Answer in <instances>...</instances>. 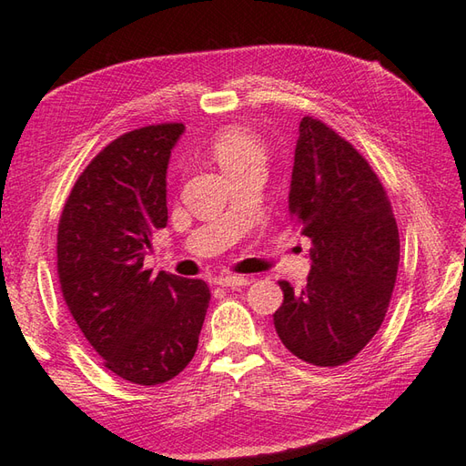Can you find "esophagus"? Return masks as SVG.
I'll use <instances>...</instances> for the list:
<instances>
[{"mask_svg":"<svg viewBox=\"0 0 466 466\" xmlns=\"http://www.w3.org/2000/svg\"><path fill=\"white\" fill-rule=\"evenodd\" d=\"M252 282L250 276H236V274H226L218 279V284L226 286V289H240V286H248Z\"/></svg>","mask_w":466,"mask_h":466,"instance_id":"esophagus-1","label":"esophagus"}]
</instances>
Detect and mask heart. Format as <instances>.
I'll use <instances>...</instances> for the list:
<instances>
[{"mask_svg":"<svg viewBox=\"0 0 466 466\" xmlns=\"http://www.w3.org/2000/svg\"><path fill=\"white\" fill-rule=\"evenodd\" d=\"M212 154L226 174L264 162V147L258 137L242 126L222 127L212 140Z\"/></svg>","mask_w":466,"mask_h":466,"instance_id":"1","label":"heart"}]
</instances>
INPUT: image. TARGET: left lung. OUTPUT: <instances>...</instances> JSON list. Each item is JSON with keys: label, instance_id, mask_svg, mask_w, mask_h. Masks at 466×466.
<instances>
[{"label": "left lung", "instance_id": "1", "mask_svg": "<svg viewBox=\"0 0 466 466\" xmlns=\"http://www.w3.org/2000/svg\"><path fill=\"white\" fill-rule=\"evenodd\" d=\"M299 132L289 208L312 242V264L302 290L280 282L274 326L304 362L340 366L370 342L389 310L399 226L380 180L352 144L310 116Z\"/></svg>", "mask_w": 466, "mask_h": 466}]
</instances>
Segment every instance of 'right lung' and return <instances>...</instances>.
Segmentation results:
<instances>
[{"mask_svg": "<svg viewBox=\"0 0 466 466\" xmlns=\"http://www.w3.org/2000/svg\"><path fill=\"white\" fill-rule=\"evenodd\" d=\"M184 124L127 132L87 164L57 226L64 300L104 366L154 386L180 374L198 349L210 289L144 268L167 224L166 174Z\"/></svg>", "mask_w": 466, "mask_h": 466, "instance_id": "right-lung-1", "label": "right lung"}]
</instances>
